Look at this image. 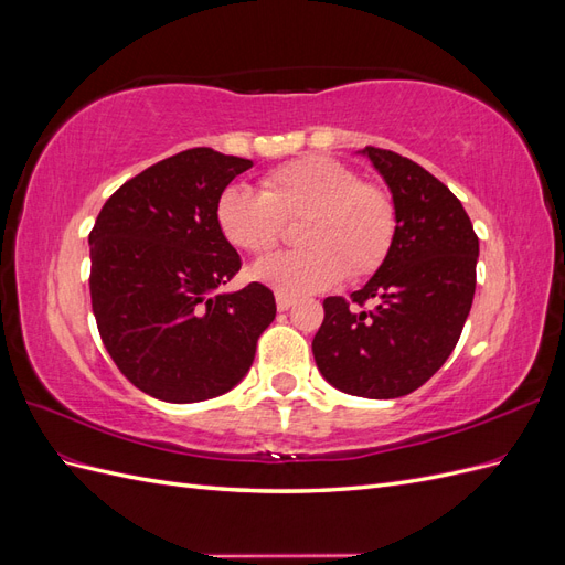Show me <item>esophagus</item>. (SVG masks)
I'll list each match as a JSON object with an SVG mask.
<instances>
[{
    "label": "esophagus",
    "instance_id": "esophagus-1",
    "mask_svg": "<svg viewBox=\"0 0 565 565\" xmlns=\"http://www.w3.org/2000/svg\"><path fill=\"white\" fill-rule=\"evenodd\" d=\"M295 301H297V299H295L292 295L276 292V303H278V311H287V309H292Z\"/></svg>",
    "mask_w": 565,
    "mask_h": 565
}]
</instances>
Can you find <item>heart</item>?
<instances>
[{
    "label": "heart",
    "mask_w": 565,
    "mask_h": 565,
    "mask_svg": "<svg viewBox=\"0 0 565 565\" xmlns=\"http://www.w3.org/2000/svg\"><path fill=\"white\" fill-rule=\"evenodd\" d=\"M301 216L297 243L303 247L252 266L254 280L285 295L320 292L344 276H367L384 262L396 233V212L382 188L322 156L273 169L262 193L235 183L216 200L218 233L249 254L268 252L282 233V218Z\"/></svg>",
    "instance_id": "obj_1"
}]
</instances>
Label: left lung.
<instances>
[{"label": "left lung", "instance_id": "obj_1", "mask_svg": "<svg viewBox=\"0 0 565 565\" xmlns=\"http://www.w3.org/2000/svg\"><path fill=\"white\" fill-rule=\"evenodd\" d=\"M377 169L396 212V233L374 276L322 301L313 337L320 374L351 396L401 398L448 361L471 311L478 237L461 202L417 162L382 148L358 150ZM374 300L372 310H363Z\"/></svg>", "mask_w": 565, "mask_h": 565}]
</instances>
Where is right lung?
<instances>
[{
	"mask_svg": "<svg viewBox=\"0 0 565 565\" xmlns=\"http://www.w3.org/2000/svg\"><path fill=\"white\" fill-rule=\"evenodd\" d=\"M252 160L191 148L119 185L89 233L92 309L119 372L164 403L245 380L276 318L268 287H224L243 259L216 226L221 191Z\"/></svg>",
	"mask_w": 565,
	"mask_h": 565,
	"instance_id": "add662e5",
	"label": "right lung"
}]
</instances>
